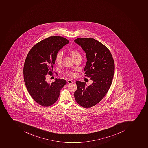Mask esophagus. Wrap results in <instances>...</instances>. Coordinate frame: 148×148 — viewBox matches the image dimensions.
<instances>
[{
	"label": "esophagus",
	"instance_id": "1",
	"mask_svg": "<svg viewBox=\"0 0 148 148\" xmlns=\"http://www.w3.org/2000/svg\"><path fill=\"white\" fill-rule=\"evenodd\" d=\"M67 83L68 84H72L73 82L71 80L68 79L67 80Z\"/></svg>",
	"mask_w": 148,
	"mask_h": 148
}]
</instances>
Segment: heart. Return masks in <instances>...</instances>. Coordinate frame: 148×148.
<instances>
[{"label": "heart", "instance_id": "1", "mask_svg": "<svg viewBox=\"0 0 148 148\" xmlns=\"http://www.w3.org/2000/svg\"><path fill=\"white\" fill-rule=\"evenodd\" d=\"M69 52L74 60H76V59L79 57H81L79 53L76 49H71L69 51ZM62 58H63V56L61 52H58L56 54L55 57V61L56 64H61L62 62ZM66 74L71 77H73L76 75V73L75 72H71V71H68L66 73Z\"/></svg>", "mask_w": 148, "mask_h": 148}]
</instances>
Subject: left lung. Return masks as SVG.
I'll use <instances>...</instances> for the list:
<instances>
[{"label":"left lung","instance_id":"8db88e82","mask_svg":"<svg viewBox=\"0 0 148 148\" xmlns=\"http://www.w3.org/2000/svg\"><path fill=\"white\" fill-rule=\"evenodd\" d=\"M74 42L86 54L84 74L93 81L89 86L85 82L76 81L75 99L81 106L89 108L99 103L108 91L114 77V62L108 49L96 40L79 38Z\"/></svg>","mask_w":148,"mask_h":148}]
</instances>
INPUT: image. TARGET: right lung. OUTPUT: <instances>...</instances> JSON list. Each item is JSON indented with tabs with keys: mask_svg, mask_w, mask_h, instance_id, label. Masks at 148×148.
Returning a JSON list of instances; mask_svg holds the SVG:
<instances>
[{
	"mask_svg": "<svg viewBox=\"0 0 148 148\" xmlns=\"http://www.w3.org/2000/svg\"><path fill=\"white\" fill-rule=\"evenodd\" d=\"M69 43L62 37H49L34 46L27 55L23 68L25 84L31 96L42 106L54 104L67 83L66 80L58 78L49 83L46 77L48 74L52 75L56 54Z\"/></svg>",
	"mask_w": 148,
	"mask_h": 148,
	"instance_id": "obj_1",
	"label": "right lung"
}]
</instances>
